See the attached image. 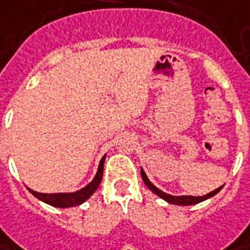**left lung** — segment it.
<instances>
[{"mask_svg":"<svg viewBox=\"0 0 250 250\" xmlns=\"http://www.w3.org/2000/svg\"><path fill=\"white\" fill-rule=\"evenodd\" d=\"M141 177L142 180H144V183L145 185L151 189L153 194H156L159 198L162 199H165L166 202L168 203H173V205H180V206H189V205H196V203L203 202V201H206V199H209L211 196H214V195L220 192V189L223 188V185L219 187L217 189H214V191H211L209 194L203 195V196H191V195H181V196H174V195H170L166 194V192H163V191H160L158 187H155V185L152 184L151 181H149V178L146 177L145 174V171L141 168Z\"/></svg>","mask_w":250,"mask_h":250,"instance_id":"8db88e82","label":"left lung"}]
</instances>
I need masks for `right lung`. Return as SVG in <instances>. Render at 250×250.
<instances>
[{
	"label": "right lung",
	"mask_w": 250,
	"mask_h": 250,
	"mask_svg": "<svg viewBox=\"0 0 250 250\" xmlns=\"http://www.w3.org/2000/svg\"><path fill=\"white\" fill-rule=\"evenodd\" d=\"M105 158H106V155H105V156L101 159V162H99L98 171H97V174L94 177V180L91 181L90 184L85 185L84 188L76 191V192H67V194H63V192H61V194H41V192H37V191H33L30 188H27V189H29L31 194L34 195L37 199L48 203V205H51V206H54V208H62V209H65V208L79 206V205H82L83 202H85L91 195L98 189L99 184H101V181H102Z\"/></svg>",
	"instance_id": "right-lung-1"
}]
</instances>
